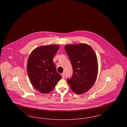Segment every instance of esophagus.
Instances as JSON below:
<instances>
[{
    "label": "esophagus",
    "mask_w": 127,
    "mask_h": 127,
    "mask_svg": "<svg viewBox=\"0 0 127 127\" xmlns=\"http://www.w3.org/2000/svg\"><path fill=\"white\" fill-rule=\"evenodd\" d=\"M61 75L62 76V78H65V72H63L61 74Z\"/></svg>",
    "instance_id": "esophagus-1"
}]
</instances>
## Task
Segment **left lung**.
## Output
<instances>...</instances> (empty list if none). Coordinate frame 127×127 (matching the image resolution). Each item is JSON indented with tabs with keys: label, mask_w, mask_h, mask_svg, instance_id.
<instances>
[{
	"label": "left lung",
	"mask_w": 127,
	"mask_h": 127,
	"mask_svg": "<svg viewBox=\"0 0 127 127\" xmlns=\"http://www.w3.org/2000/svg\"><path fill=\"white\" fill-rule=\"evenodd\" d=\"M65 49L72 65V77L67 79L71 90L77 94L89 91L94 85L98 72L97 56L90 46L81 43L67 45Z\"/></svg>",
	"instance_id": "8db88e82"
}]
</instances>
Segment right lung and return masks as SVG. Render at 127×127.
Returning a JSON list of instances; mask_svg holds the SVG:
<instances>
[{
  "label": "right lung",
  "mask_w": 127,
  "mask_h": 127,
  "mask_svg": "<svg viewBox=\"0 0 127 127\" xmlns=\"http://www.w3.org/2000/svg\"><path fill=\"white\" fill-rule=\"evenodd\" d=\"M59 48L57 45L39 47L33 50L29 57L27 72L30 82L42 93L52 91L62 78L57 72L53 61Z\"/></svg>",
  "instance_id": "obj_1"
}]
</instances>
